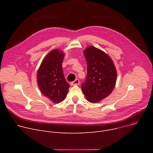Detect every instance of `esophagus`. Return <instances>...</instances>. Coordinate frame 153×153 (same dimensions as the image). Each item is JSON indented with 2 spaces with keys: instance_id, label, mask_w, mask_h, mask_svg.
Listing matches in <instances>:
<instances>
[{
  "instance_id": "1",
  "label": "esophagus",
  "mask_w": 153,
  "mask_h": 153,
  "mask_svg": "<svg viewBox=\"0 0 153 153\" xmlns=\"http://www.w3.org/2000/svg\"><path fill=\"white\" fill-rule=\"evenodd\" d=\"M79 83H80L79 80L78 79H76L74 81H73L71 83V85H79Z\"/></svg>"
}]
</instances>
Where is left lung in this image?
Instances as JSON below:
<instances>
[{"label": "left lung", "mask_w": 153, "mask_h": 153, "mask_svg": "<svg viewBox=\"0 0 153 153\" xmlns=\"http://www.w3.org/2000/svg\"><path fill=\"white\" fill-rule=\"evenodd\" d=\"M84 55L87 74L81 88L91 103H97L110 95L115 86L117 71L111 59L102 50L93 46L86 48Z\"/></svg>", "instance_id": "8db88e82"}]
</instances>
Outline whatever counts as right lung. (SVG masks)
I'll return each mask as SVG.
<instances>
[{"label":"right lung","mask_w":153,"mask_h":153,"mask_svg":"<svg viewBox=\"0 0 153 153\" xmlns=\"http://www.w3.org/2000/svg\"><path fill=\"white\" fill-rule=\"evenodd\" d=\"M63 58V53L59 50H52L43 60L37 71V80L40 91L54 103L65 99L70 86L62 70Z\"/></svg>","instance_id":"right-lung-1"}]
</instances>
